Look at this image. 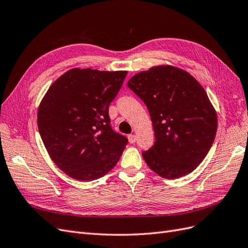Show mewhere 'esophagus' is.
Segmentation results:
<instances>
[{"instance_id": "1", "label": "esophagus", "mask_w": 248, "mask_h": 248, "mask_svg": "<svg viewBox=\"0 0 248 248\" xmlns=\"http://www.w3.org/2000/svg\"><path fill=\"white\" fill-rule=\"evenodd\" d=\"M128 140H129L130 144H134V142L137 141V137L134 136V134H129V136H128Z\"/></svg>"}]
</instances>
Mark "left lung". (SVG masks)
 <instances>
[{"mask_svg":"<svg viewBox=\"0 0 248 248\" xmlns=\"http://www.w3.org/2000/svg\"><path fill=\"white\" fill-rule=\"evenodd\" d=\"M127 86L144 101L153 123L155 142L142 152L148 167L166 179L196 170L217 129L216 112L204 88L188 72L172 66L140 72Z\"/></svg>","mask_w":248,"mask_h":248,"instance_id":"8db88e82","label":"left lung"}]
</instances>
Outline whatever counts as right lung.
<instances>
[{"label":"right lung","instance_id":"obj_1","mask_svg":"<svg viewBox=\"0 0 248 248\" xmlns=\"http://www.w3.org/2000/svg\"><path fill=\"white\" fill-rule=\"evenodd\" d=\"M126 76L74 68L43 97L37 115L40 137L52 161L69 177L93 181L119 161L128 140L112 130L108 107Z\"/></svg>","mask_w":248,"mask_h":248}]
</instances>
